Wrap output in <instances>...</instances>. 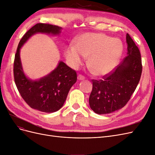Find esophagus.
Masks as SVG:
<instances>
[{"label":"esophagus","mask_w":155,"mask_h":155,"mask_svg":"<svg viewBox=\"0 0 155 155\" xmlns=\"http://www.w3.org/2000/svg\"><path fill=\"white\" fill-rule=\"evenodd\" d=\"M77 78L78 81H83V80L85 79V77L83 75H82V74H78Z\"/></svg>","instance_id":"1"}]
</instances>
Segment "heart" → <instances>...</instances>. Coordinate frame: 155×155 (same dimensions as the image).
Here are the masks:
<instances>
[{
    "label": "heart",
    "instance_id": "1",
    "mask_svg": "<svg viewBox=\"0 0 155 155\" xmlns=\"http://www.w3.org/2000/svg\"><path fill=\"white\" fill-rule=\"evenodd\" d=\"M123 45L120 39L101 33H84L75 40V45L66 48L65 57L69 65L77 69L88 57V66L94 74L104 77L110 73L121 58Z\"/></svg>",
    "mask_w": 155,
    "mask_h": 155
}]
</instances>
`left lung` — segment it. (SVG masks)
I'll use <instances>...</instances> for the list:
<instances>
[{
  "mask_svg": "<svg viewBox=\"0 0 155 155\" xmlns=\"http://www.w3.org/2000/svg\"><path fill=\"white\" fill-rule=\"evenodd\" d=\"M126 38L127 55L104 79L92 81L89 102L91 109L98 114L121 109L130 100L139 82L142 70L140 51L128 33Z\"/></svg>",
  "mask_w": 155,
  "mask_h": 155,
  "instance_id": "1",
  "label": "left lung"
}]
</instances>
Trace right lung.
<instances>
[{"label":"right lung","instance_id":"right-lung-1","mask_svg":"<svg viewBox=\"0 0 155 155\" xmlns=\"http://www.w3.org/2000/svg\"><path fill=\"white\" fill-rule=\"evenodd\" d=\"M62 28L47 24H37L22 37L14 61V78L21 96L31 108L43 112L59 110L64 105L69 91L77 82V73L64 62L58 65L47 75L32 81L25 75L20 60V49L27 40L36 33L59 35Z\"/></svg>","mask_w":155,"mask_h":155}]
</instances>
